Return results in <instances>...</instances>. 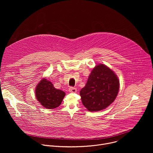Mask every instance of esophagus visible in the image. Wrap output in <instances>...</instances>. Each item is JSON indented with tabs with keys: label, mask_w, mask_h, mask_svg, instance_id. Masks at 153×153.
<instances>
[{
	"label": "esophagus",
	"mask_w": 153,
	"mask_h": 153,
	"mask_svg": "<svg viewBox=\"0 0 153 153\" xmlns=\"http://www.w3.org/2000/svg\"><path fill=\"white\" fill-rule=\"evenodd\" d=\"M69 91L71 92V93H76L77 92V89L76 88H74V87H70V88H69Z\"/></svg>",
	"instance_id": "34e87169"
}]
</instances>
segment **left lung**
Here are the masks:
<instances>
[{
	"label": "left lung",
	"instance_id": "8db88e82",
	"mask_svg": "<svg viewBox=\"0 0 153 153\" xmlns=\"http://www.w3.org/2000/svg\"><path fill=\"white\" fill-rule=\"evenodd\" d=\"M119 90L116 74L106 65L99 64L91 71L80 95L83 105L89 111H99L114 102Z\"/></svg>",
	"mask_w": 153,
	"mask_h": 153
}]
</instances>
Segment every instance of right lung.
<instances>
[{
    "instance_id": "1",
    "label": "right lung",
    "mask_w": 153,
    "mask_h": 153,
    "mask_svg": "<svg viewBox=\"0 0 153 153\" xmlns=\"http://www.w3.org/2000/svg\"><path fill=\"white\" fill-rule=\"evenodd\" d=\"M35 93L37 100L47 109L58 107L65 96V92L55 88L53 83L45 78L42 79L37 85Z\"/></svg>"
}]
</instances>
